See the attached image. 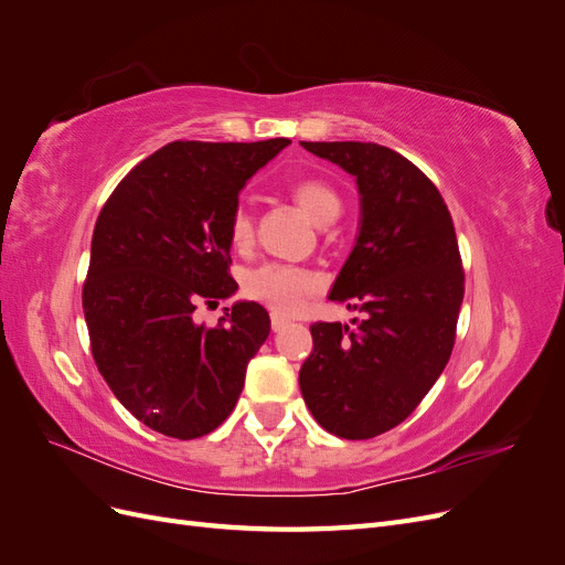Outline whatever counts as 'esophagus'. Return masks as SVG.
Wrapping results in <instances>:
<instances>
[{
    "label": "esophagus",
    "mask_w": 565,
    "mask_h": 565,
    "mask_svg": "<svg viewBox=\"0 0 565 565\" xmlns=\"http://www.w3.org/2000/svg\"><path fill=\"white\" fill-rule=\"evenodd\" d=\"M287 324H289V320H285V318H280V316H270V328H273V332L285 330Z\"/></svg>",
    "instance_id": "esophagus-1"
}]
</instances>
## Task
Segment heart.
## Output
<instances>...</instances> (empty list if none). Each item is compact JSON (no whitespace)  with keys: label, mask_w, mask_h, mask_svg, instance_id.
<instances>
[{"label":"heart","mask_w":565,"mask_h":565,"mask_svg":"<svg viewBox=\"0 0 565 565\" xmlns=\"http://www.w3.org/2000/svg\"><path fill=\"white\" fill-rule=\"evenodd\" d=\"M289 193L301 204V210L309 214L316 224H330L341 212V198L334 188L322 179H299L289 185ZM231 243L237 249H245L254 241V218L247 207H235L228 224ZM318 278L311 270L301 266L268 262L254 266L245 273L243 292L247 299L259 301L273 313L292 316L301 309L306 297H311L318 289Z\"/></svg>","instance_id":"obj_1"}]
</instances>
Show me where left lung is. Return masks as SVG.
Wrapping results in <instances>:
<instances>
[{
    "mask_svg": "<svg viewBox=\"0 0 565 565\" xmlns=\"http://www.w3.org/2000/svg\"><path fill=\"white\" fill-rule=\"evenodd\" d=\"M301 146L355 177L361 231L330 299L363 313L355 328L313 324L301 396L324 431L374 438L415 413L450 361L465 299L452 216L434 181L396 150Z\"/></svg>",
    "mask_w": 565,
    "mask_h": 565,
    "instance_id": "8db88e82",
    "label": "left lung"
}]
</instances>
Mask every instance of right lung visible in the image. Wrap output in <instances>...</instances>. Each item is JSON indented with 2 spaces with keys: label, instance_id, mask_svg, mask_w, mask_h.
I'll list each match as a JSON object with an SVG mask.
<instances>
[{
  "label": "right lung",
  "instance_id": "obj_1",
  "mask_svg": "<svg viewBox=\"0 0 565 565\" xmlns=\"http://www.w3.org/2000/svg\"><path fill=\"white\" fill-rule=\"evenodd\" d=\"M289 143H167L117 183L96 218L82 287L92 355L115 398L152 431L207 436L241 398L270 332L266 309L237 301L214 328L193 313L237 289L228 235L237 193Z\"/></svg>",
  "mask_w": 565,
  "mask_h": 565
}]
</instances>
